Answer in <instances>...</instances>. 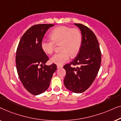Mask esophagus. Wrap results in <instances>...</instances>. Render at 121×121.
I'll return each mask as SVG.
<instances>
[{"mask_svg": "<svg viewBox=\"0 0 121 121\" xmlns=\"http://www.w3.org/2000/svg\"><path fill=\"white\" fill-rule=\"evenodd\" d=\"M57 69H60V68H62L63 66L62 65H57Z\"/></svg>", "mask_w": 121, "mask_h": 121, "instance_id": "obj_1", "label": "esophagus"}]
</instances>
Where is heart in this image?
Wrapping results in <instances>:
<instances>
[{
    "instance_id": "b5f03b06",
    "label": "heart",
    "mask_w": 121,
    "mask_h": 121,
    "mask_svg": "<svg viewBox=\"0 0 121 121\" xmlns=\"http://www.w3.org/2000/svg\"><path fill=\"white\" fill-rule=\"evenodd\" d=\"M50 36L52 39H43L41 41L42 51L46 54H52L56 44H61L62 51L51 57L52 63L62 65L69 60V54L74 57L78 54L82 43V35L78 29L65 26H59L51 31Z\"/></svg>"
}]
</instances>
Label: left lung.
Returning a JSON list of instances; mask_svg holds the SVG:
<instances>
[{"label":"left lung","instance_id":"8db88e82","mask_svg":"<svg viewBox=\"0 0 121 121\" xmlns=\"http://www.w3.org/2000/svg\"><path fill=\"white\" fill-rule=\"evenodd\" d=\"M75 25L82 33V46L76 58L63 67L66 71L64 84L70 91L82 93L90 86L96 77L101 62V53L94 32L83 25ZM71 65H79V67L73 68Z\"/></svg>","mask_w":121,"mask_h":121}]
</instances>
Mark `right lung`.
<instances>
[{
	"mask_svg": "<svg viewBox=\"0 0 121 121\" xmlns=\"http://www.w3.org/2000/svg\"><path fill=\"white\" fill-rule=\"evenodd\" d=\"M53 26L39 24L32 26L23 35L18 45L16 56L18 75L25 88L32 95H39L47 90L57 70L54 64L39 67L48 60L41 43L46 31Z\"/></svg>",
	"mask_w": 121,
	"mask_h": 121,
	"instance_id": "1",
	"label": "right lung"
}]
</instances>
